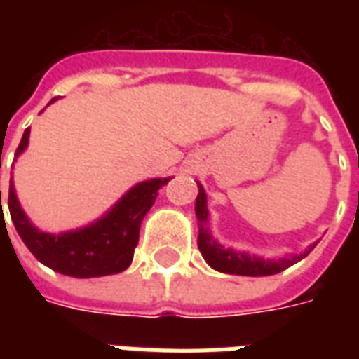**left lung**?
<instances>
[{
	"label": "left lung",
	"instance_id": "8db88e82",
	"mask_svg": "<svg viewBox=\"0 0 359 359\" xmlns=\"http://www.w3.org/2000/svg\"><path fill=\"white\" fill-rule=\"evenodd\" d=\"M199 194L196 199V218L199 224V236L197 245L201 251L203 259L214 270L224 273H235V276H251V278H261V276H273V273L283 272L285 268L292 266L304 257L309 255V251L317 244L309 245L306 251L294 253V255L281 257V259H264V257L251 255L248 251H236L233 248H225L212 236V231L208 227V208H207V194L203 190L201 182H197Z\"/></svg>",
	"mask_w": 359,
	"mask_h": 359
}]
</instances>
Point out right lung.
<instances>
[{
	"label": "right lung",
	"mask_w": 359,
	"mask_h": 359,
	"mask_svg": "<svg viewBox=\"0 0 359 359\" xmlns=\"http://www.w3.org/2000/svg\"><path fill=\"white\" fill-rule=\"evenodd\" d=\"M55 100L57 98H52L50 104ZM27 143H29V128H25L22 135L16 156L27 149ZM169 180L171 177L137 182L108 212L86 227L65 231V233H44L36 229L31 224V219L25 216L11 179L8 212L27 250L36 257V261H41L48 268L72 278L111 276L130 266L140 240L141 222L156 201L158 190L163 184H168Z\"/></svg>",
	"instance_id": "1"
}]
</instances>
